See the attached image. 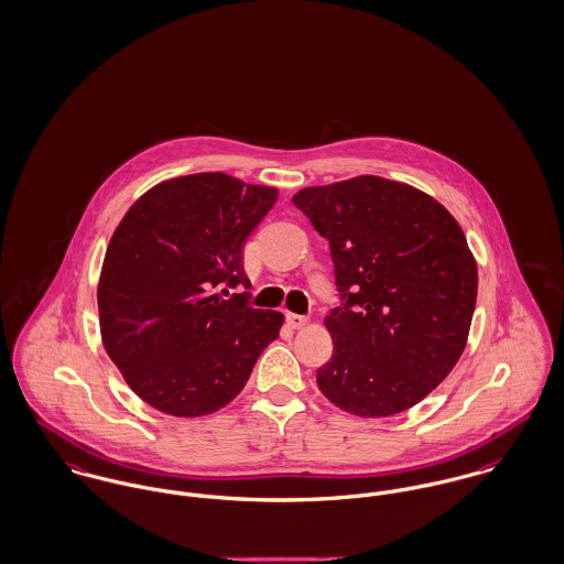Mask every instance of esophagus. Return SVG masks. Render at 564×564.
<instances>
[{
    "label": "esophagus",
    "mask_w": 564,
    "mask_h": 564,
    "mask_svg": "<svg viewBox=\"0 0 564 564\" xmlns=\"http://www.w3.org/2000/svg\"><path fill=\"white\" fill-rule=\"evenodd\" d=\"M288 322H290V326H292V328L301 330V328L306 326L308 317H306V315H299V313H288Z\"/></svg>",
    "instance_id": "esophagus-1"
}]
</instances>
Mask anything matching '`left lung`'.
Returning <instances> with one entry per match:
<instances>
[{"mask_svg": "<svg viewBox=\"0 0 564 564\" xmlns=\"http://www.w3.org/2000/svg\"><path fill=\"white\" fill-rule=\"evenodd\" d=\"M294 206L328 240L341 306L317 387L365 419L399 414L451 373L477 304V261L451 213L378 175L308 186Z\"/></svg>", "mask_w": 564, "mask_h": 564, "instance_id": "left-lung-1", "label": "left lung"}]
</instances>
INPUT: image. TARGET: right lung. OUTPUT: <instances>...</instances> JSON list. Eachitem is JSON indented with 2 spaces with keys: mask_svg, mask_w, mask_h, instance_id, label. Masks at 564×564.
Wrapping results in <instances>:
<instances>
[{
  "mask_svg": "<svg viewBox=\"0 0 564 564\" xmlns=\"http://www.w3.org/2000/svg\"><path fill=\"white\" fill-rule=\"evenodd\" d=\"M274 186L210 172L141 195L107 247L98 281L102 346L127 384L172 416H204L245 389L283 315L253 308L242 251Z\"/></svg>",
  "mask_w": 564,
  "mask_h": 564,
  "instance_id": "add662e5",
  "label": "right lung"
}]
</instances>
